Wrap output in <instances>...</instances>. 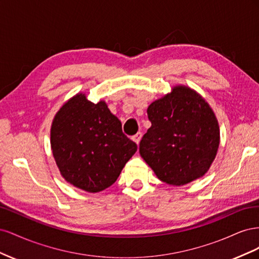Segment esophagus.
I'll use <instances>...</instances> for the list:
<instances>
[{"instance_id":"1","label":"esophagus","mask_w":259,"mask_h":259,"mask_svg":"<svg viewBox=\"0 0 259 259\" xmlns=\"http://www.w3.org/2000/svg\"><path fill=\"white\" fill-rule=\"evenodd\" d=\"M142 137H143V133H140V132H138L136 135H134L132 137V139L134 140V142L138 145L139 144V142H140V139H142Z\"/></svg>"}]
</instances>
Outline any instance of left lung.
I'll return each instance as SVG.
<instances>
[{
	"label": "left lung",
	"instance_id": "obj_1",
	"mask_svg": "<svg viewBox=\"0 0 259 259\" xmlns=\"http://www.w3.org/2000/svg\"><path fill=\"white\" fill-rule=\"evenodd\" d=\"M151 127L139 153L163 183L183 186L204 175L219 147V126L211 108L199 94L175 86L147 109Z\"/></svg>",
	"mask_w": 259,
	"mask_h": 259
}]
</instances>
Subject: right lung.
I'll return each mask as SVG.
<instances>
[{
    "instance_id": "add662e5",
    "label": "right lung",
    "mask_w": 259,
    "mask_h": 259,
    "mask_svg": "<svg viewBox=\"0 0 259 259\" xmlns=\"http://www.w3.org/2000/svg\"><path fill=\"white\" fill-rule=\"evenodd\" d=\"M51 146L61 176L92 193L113 185L137 151L105 101L93 104L85 94L68 100L55 115Z\"/></svg>"
}]
</instances>
